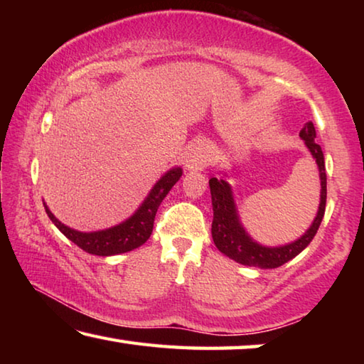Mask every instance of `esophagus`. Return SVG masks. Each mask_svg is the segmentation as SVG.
<instances>
[{
	"mask_svg": "<svg viewBox=\"0 0 364 364\" xmlns=\"http://www.w3.org/2000/svg\"><path fill=\"white\" fill-rule=\"evenodd\" d=\"M208 162H210V152H208L205 144L197 143L188 151V156H186L188 170H204L208 165Z\"/></svg>",
	"mask_w": 364,
	"mask_h": 364,
	"instance_id": "obj_1",
	"label": "esophagus"
}]
</instances>
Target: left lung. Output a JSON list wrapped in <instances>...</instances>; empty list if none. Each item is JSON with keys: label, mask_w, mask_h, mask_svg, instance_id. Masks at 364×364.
Masks as SVG:
<instances>
[{"label": "left lung", "mask_w": 364, "mask_h": 364, "mask_svg": "<svg viewBox=\"0 0 364 364\" xmlns=\"http://www.w3.org/2000/svg\"><path fill=\"white\" fill-rule=\"evenodd\" d=\"M300 138L305 141V146L311 152L313 159L316 160L319 168V180H321V199L316 218L313 220L311 226L308 228L305 234L297 241L291 244L279 245V247H267L255 242L239 220L237 208L234 204V196L230 183L218 178H210V194H212V207H213V221H212V237L217 249L226 257L232 258L234 262L245 264V267L257 268H278L281 264L292 260L304 250L311 239L315 237L319 225H321L324 210H326V168H324V156L321 146L316 144V130L311 122L305 123L300 130Z\"/></svg>", "instance_id": "8db88e82"}]
</instances>
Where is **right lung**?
Instances as JSON below:
<instances>
[{
	"instance_id": "1",
	"label": "right lung",
	"mask_w": 364,
	"mask_h": 364,
	"mask_svg": "<svg viewBox=\"0 0 364 364\" xmlns=\"http://www.w3.org/2000/svg\"><path fill=\"white\" fill-rule=\"evenodd\" d=\"M181 175L183 170L180 167L168 170L167 173L154 184L151 193L147 194L143 204L139 205L138 210L134 212L130 218L122 221L120 225L107 228V230L102 231L83 232L72 230V228L60 223V221L51 213V210H49L46 204L45 208L49 220L56 225L58 230L63 232L67 239H70L73 244H77L82 250L100 257L125 254V252L138 249L139 245H143L147 239L151 237L157 208L162 204L165 196L170 193V189L175 186V183L180 180Z\"/></svg>"
}]
</instances>
